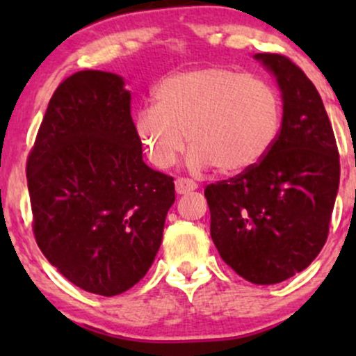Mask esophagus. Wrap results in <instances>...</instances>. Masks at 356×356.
<instances>
[{
	"label": "esophagus",
	"mask_w": 356,
	"mask_h": 356,
	"mask_svg": "<svg viewBox=\"0 0 356 356\" xmlns=\"http://www.w3.org/2000/svg\"><path fill=\"white\" fill-rule=\"evenodd\" d=\"M197 189V184H195L192 179L179 177L175 179V192L177 194H189V192Z\"/></svg>",
	"instance_id": "1"
}]
</instances>
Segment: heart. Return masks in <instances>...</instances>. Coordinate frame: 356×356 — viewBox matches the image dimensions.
Returning <instances> with one entry per match:
<instances>
[{
    "instance_id": "obj_1",
    "label": "heart",
    "mask_w": 356,
    "mask_h": 356,
    "mask_svg": "<svg viewBox=\"0 0 356 356\" xmlns=\"http://www.w3.org/2000/svg\"><path fill=\"white\" fill-rule=\"evenodd\" d=\"M154 105L134 120L142 149L157 169H170L191 147L194 169L216 165L239 174L259 164L276 144L283 122L280 92L268 80L226 67H204L167 76Z\"/></svg>"
}]
</instances>
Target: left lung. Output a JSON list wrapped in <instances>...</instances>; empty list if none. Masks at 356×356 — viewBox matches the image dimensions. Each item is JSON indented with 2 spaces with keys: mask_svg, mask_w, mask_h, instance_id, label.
<instances>
[{
  "mask_svg": "<svg viewBox=\"0 0 356 356\" xmlns=\"http://www.w3.org/2000/svg\"><path fill=\"white\" fill-rule=\"evenodd\" d=\"M283 93L280 137L259 164L204 191L211 238L244 280L276 284L325 246L340 184V155L320 93L280 53H257Z\"/></svg>",
  "mask_w": 356,
  "mask_h": 356,
  "instance_id": "obj_1",
  "label": "left lung"
}]
</instances>
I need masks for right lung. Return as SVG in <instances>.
<instances>
[{"mask_svg":"<svg viewBox=\"0 0 356 356\" xmlns=\"http://www.w3.org/2000/svg\"><path fill=\"white\" fill-rule=\"evenodd\" d=\"M36 244L73 284L115 296L161 248L174 179L142 161L118 75L81 70L55 90L26 161Z\"/></svg>","mask_w":356,"mask_h":356,"instance_id":"1","label":"right lung"}]
</instances>
